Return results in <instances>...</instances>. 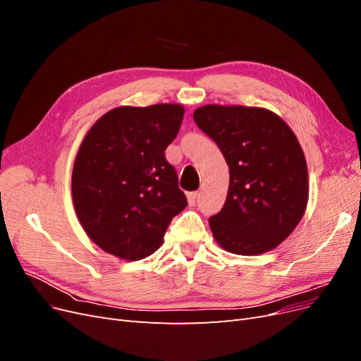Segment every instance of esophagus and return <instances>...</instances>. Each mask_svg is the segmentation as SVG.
Listing matches in <instances>:
<instances>
[{"label": "esophagus", "instance_id": "obj_1", "mask_svg": "<svg viewBox=\"0 0 361 361\" xmlns=\"http://www.w3.org/2000/svg\"><path fill=\"white\" fill-rule=\"evenodd\" d=\"M199 197H200V192H199V191L190 192V194H188V203H190V204H195V202L199 200Z\"/></svg>", "mask_w": 361, "mask_h": 361}]
</instances>
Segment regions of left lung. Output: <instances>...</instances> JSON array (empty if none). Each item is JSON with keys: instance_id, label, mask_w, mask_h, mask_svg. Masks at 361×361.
<instances>
[{"instance_id": "obj_1", "label": "left lung", "mask_w": 361, "mask_h": 361, "mask_svg": "<svg viewBox=\"0 0 361 361\" xmlns=\"http://www.w3.org/2000/svg\"><path fill=\"white\" fill-rule=\"evenodd\" d=\"M194 122L228 166L223 209L209 218L216 244L255 256L274 250L293 232L309 202L304 152L288 123L267 108L203 105Z\"/></svg>"}]
</instances>
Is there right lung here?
Instances as JSON below:
<instances>
[{"instance_id": "add662e5", "label": "right lung", "mask_w": 361, "mask_h": 361, "mask_svg": "<svg viewBox=\"0 0 361 361\" xmlns=\"http://www.w3.org/2000/svg\"><path fill=\"white\" fill-rule=\"evenodd\" d=\"M179 104L118 106L85 134L72 171L76 216L105 253L140 260L162 245L188 202L164 150L176 138Z\"/></svg>"}]
</instances>
